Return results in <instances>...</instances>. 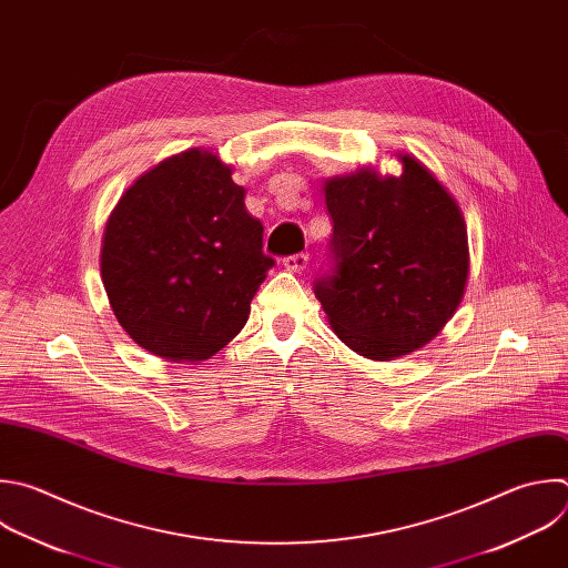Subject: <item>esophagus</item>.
I'll use <instances>...</instances> for the list:
<instances>
[{
  "mask_svg": "<svg viewBox=\"0 0 568 568\" xmlns=\"http://www.w3.org/2000/svg\"><path fill=\"white\" fill-rule=\"evenodd\" d=\"M307 261H310L307 254H294V256H287L283 261V265H285L287 272H296L298 274V272H303L307 267Z\"/></svg>",
  "mask_w": 568,
  "mask_h": 568,
  "instance_id": "34e87169",
  "label": "esophagus"
}]
</instances>
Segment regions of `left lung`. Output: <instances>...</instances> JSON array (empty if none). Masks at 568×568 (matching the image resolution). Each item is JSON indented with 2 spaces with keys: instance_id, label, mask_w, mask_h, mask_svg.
<instances>
[{
  "instance_id": "obj_1",
  "label": "left lung",
  "mask_w": 568,
  "mask_h": 568,
  "mask_svg": "<svg viewBox=\"0 0 568 568\" xmlns=\"http://www.w3.org/2000/svg\"><path fill=\"white\" fill-rule=\"evenodd\" d=\"M399 175L363 166L323 182L334 270L314 294L356 354L393 361L430 343L459 307L468 270L462 207L415 155Z\"/></svg>"
}]
</instances>
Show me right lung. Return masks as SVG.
<instances>
[{"instance_id":"add662e5","label":"right lung","mask_w":568,"mask_h":568,"mask_svg":"<svg viewBox=\"0 0 568 568\" xmlns=\"http://www.w3.org/2000/svg\"><path fill=\"white\" fill-rule=\"evenodd\" d=\"M232 173L207 149L169 155L126 189L104 225L109 305L142 349L173 363L223 349L274 265Z\"/></svg>"}]
</instances>
